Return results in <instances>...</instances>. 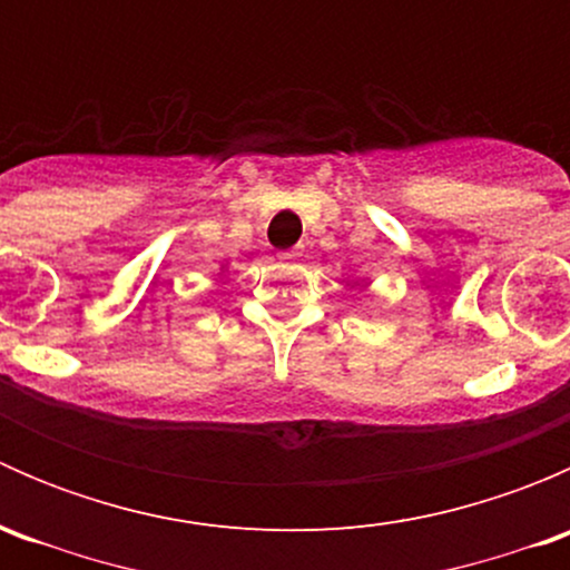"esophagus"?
<instances>
[{
  "instance_id": "esophagus-1",
  "label": "esophagus",
  "mask_w": 570,
  "mask_h": 570,
  "mask_svg": "<svg viewBox=\"0 0 570 570\" xmlns=\"http://www.w3.org/2000/svg\"><path fill=\"white\" fill-rule=\"evenodd\" d=\"M297 256H301V250H284V253H278V258H297Z\"/></svg>"
}]
</instances>
